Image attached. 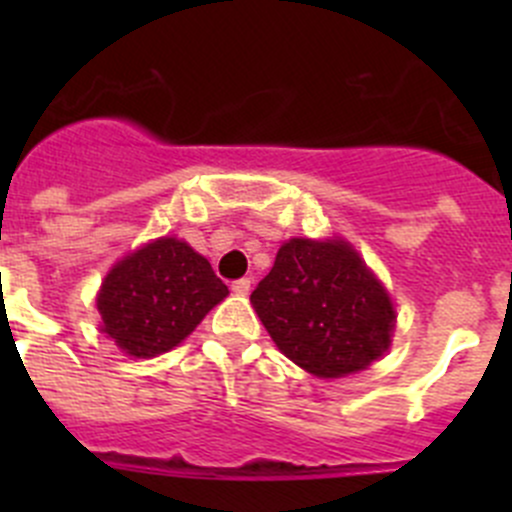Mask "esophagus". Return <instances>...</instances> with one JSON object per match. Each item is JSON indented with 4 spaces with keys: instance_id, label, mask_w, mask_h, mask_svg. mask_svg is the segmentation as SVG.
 Instances as JSON below:
<instances>
[{
    "instance_id": "1",
    "label": "esophagus",
    "mask_w": 512,
    "mask_h": 512,
    "mask_svg": "<svg viewBox=\"0 0 512 512\" xmlns=\"http://www.w3.org/2000/svg\"><path fill=\"white\" fill-rule=\"evenodd\" d=\"M232 292L235 294H247L250 292V280H247V277H240V280H235L232 282Z\"/></svg>"
}]
</instances>
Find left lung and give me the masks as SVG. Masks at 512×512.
<instances>
[{
	"instance_id": "obj_1",
	"label": "left lung",
	"mask_w": 512,
	"mask_h": 512,
	"mask_svg": "<svg viewBox=\"0 0 512 512\" xmlns=\"http://www.w3.org/2000/svg\"><path fill=\"white\" fill-rule=\"evenodd\" d=\"M250 299L280 352L324 379L366 369L394 332L389 294L342 240L285 242Z\"/></svg>"
}]
</instances>
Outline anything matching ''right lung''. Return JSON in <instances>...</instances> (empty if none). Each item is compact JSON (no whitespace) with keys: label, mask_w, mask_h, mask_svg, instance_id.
Instances as JSON below:
<instances>
[{"label":"right lung","mask_w":512,"mask_h":512,"mask_svg":"<svg viewBox=\"0 0 512 512\" xmlns=\"http://www.w3.org/2000/svg\"><path fill=\"white\" fill-rule=\"evenodd\" d=\"M225 297V282L203 255L160 237L108 272L96 304L101 332L126 354L151 359L178 347Z\"/></svg>","instance_id":"obj_1"}]
</instances>
